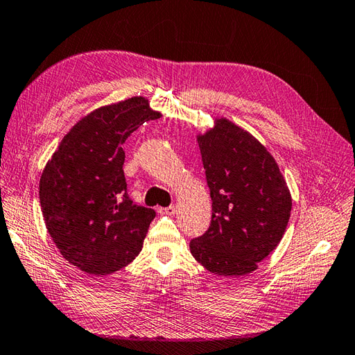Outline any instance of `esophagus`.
<instances>
[{"instance_id":"1","label":"esophagus","mask_w":355,"mask_h":355,"mask_svg":"<svg viewBox=\"0 0 355 355\" xmlns=\"http://www.w3.org/2000/svg\"><path fill=\"white\" fill-rule=\"evenodd\" d=\"M158 211H159L161 214H175V213H176V207H175V206L161 207V209H158Z\"/></svg>"}]
</instances>
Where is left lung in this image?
Returning <instances> with one entry per match:
<instances>
[{
  "instance_id": "left-lung-1",
  "label": "left lung",
  "mask_w": 355,
  "mask_h": 355,
  "mask_svg": "<svg viewBox=\"0 0 355 355\" xmlns=\"http://www.w3.org/2000/svg\"><path fill=\"white\" fill-rule=\"evenodd\" d=\"M211 197V222L191 240L192 256L213 274L245 275L283 239L292 197L274 157L227 118L197 136Z\"/></svg>"
}]
</instances>
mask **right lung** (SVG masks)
<instances>
[{"instance_id": "obj_1", "label": "right lung", "mask_w": 355, "mask_h": 355, "mask_svg": "<svg viewBox=\"0 0 355 355\" xmlns=\"http://www.w3.org/2000/svg\"><path fill=\"white\" fill-rule=\"evenodd\" d=\"M159 116L142 96L102 106L71 128L42 170L40 202L50 237L84 272L112 274L142 250L155 211L128 197L121 146Z\"/></svg>"}]
</instances>
